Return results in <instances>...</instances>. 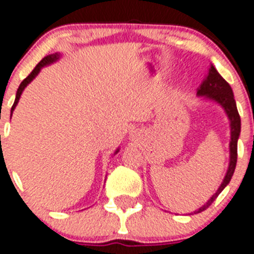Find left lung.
Instances as JSON below:
<instances>
[{
  "instance_id": "8db88e82",
  "label": "left lung",
  "mask_w": 254,
  "mask_h": 254,
  "mask_svg": "<svg viewBox=\"0 0 254 254\" xmlns=\"http://www.w3.org/2000/svg\"><path fill=\"white\" fill-rule=\"evenodd\" d=\"M196 94L199 95V97H205L208 98V99H212V101L217 102V103L225 110L226 115H227V117H229L230 120V127H231L229 169H227V173H226L225 178H223V182L221 183L219 189L217 190V192L206 201V204H204L201 208H199V209L195 212L200 213L203 212V210H205L209 205H212L213 201L217 199V196L222 192V190L229 185V182L231 181L232 174L235 172L236 160H238V139H239L240 135V116L239 112H238V108H236V102L235 99H234V93H232L231 86H230L229 82L217 72V69L213 67V65H210L208 76H206L205 80L203 81V84L200 85Z\"/></svg>"
}]
</instances>
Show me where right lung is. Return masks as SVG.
<instances>
[{
  "label": "right lung",
  "instance_id": "right-lung-1",
  "mask_svg": "<svg viewBox=\"0 0 254 254\" xmlns=\"http://www.w3.org/2000/svg\"><path fill=\"white\" fill-rule=\"evenodd\" d=\"M59 57H61V54H58V53H55V54H50V55H48V57H45V58L42 59V61L40 62L37 65H36L35 69H33V71H32L31 73H29L28 76H27V77H25L24 80L22 81V84L19 85V87H18V91H16V97H15V102H14V104H12V107H11V115H12V111H14L15 107H16V104H18L19 99H20V95H22V93H23V90L25 89V86H27V85H28L29 82H31V81L36 77V76H37L38 72L41 71L42 67H45V65L51 64V63L57 62L59 59ZM117 152H119V150H116V152H115V153H117Z\"/></svg>",
  "mask_w": 254,
  "mask_h": 254
}]
</instances>
